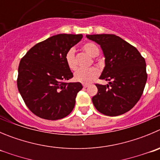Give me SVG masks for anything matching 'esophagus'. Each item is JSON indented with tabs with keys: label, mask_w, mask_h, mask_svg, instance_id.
<instances>
[{
	"label": "esophagus",
	"mask_w": 160,
	"mask_h": 160,
	"mask_svg": "<svg viewBox=\"0 0 160 160\" xmlns=\"http://www.w3.org/2000/svg\"><path fill=\"white\" fill-rule=\"evenodd\" d=\"M88 85H86V84H83V88H87L88 87Z\"/></svg>",
	"instance_id": "34e87169"
}]
</instances>
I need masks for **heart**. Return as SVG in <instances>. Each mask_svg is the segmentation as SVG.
<instances>
[{"instance_id": "b5f03b06", "label": "heart", "mask_w": 160, "mask_h": 160, "mask_svg": "<svg viewBox=\"0 0 160 160\" xmlns=\"http://www.w3.org/2000/svg\"><path fill=\"white\" fill-rule=\"evenodd\" d=\"M82 49L87 53L91 57H96L99 55L100 49L98 46L93 42H86L82 46ZM65 60L67 65L71 71H75L77 69V63L75 61V56H74V50L71 48L67 52L65 55ZM99 75V71L97 68H91L89 69H80L76 71L74 74V78L78 82H81L83 84H89L95 80Z\"/></svg>"}]
</instances>
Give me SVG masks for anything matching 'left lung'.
<instances>
[{
  "instance_id": "obj_1",
  "label": "left lung",
  "mask_w": 160,
  "mask_h": 160,
  "mask_svg": "<svg viewBox=\"0 0 160 160\" xmlns=\"http://www.w3.org/2000/svg\"><path fill=\"white\" fill-rule=\"evenodd\" d=\"M86 38L100 45L105 67L100 79L107 85L96 84L98 92L92 98L100 113L117 116L129 112L138 103L147 81L144 57L134 46L115 34H92Z\"/></svg>"
}]
</instances>
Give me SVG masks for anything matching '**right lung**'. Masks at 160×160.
Listing matches in <instances>:
<instances>
[{
    "label": "right lung",
    "mask_w": 160,
    "mask_h": 160,
    "mask_svg": "<svg viewBox=\"0 0 160 160\" xmlns=\"http://www.w3.org/2000/svg\"><path fill=\"white\" fill-rule=\"evenodd\" d=\"M82 38V34L52 36L32 47L20 60L18 89L26 105L37 116L57 120L72 112L82 86L66 82L73 74L65 55Z\"/></svg>",
    "instance_id": "right-lung-1"
}]
</instances>
